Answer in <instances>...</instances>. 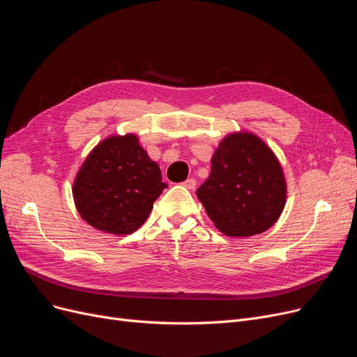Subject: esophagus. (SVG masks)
<instances>
[{
  "mask_svg": "<svg viewBox=\"0 0 357 357\" xmlns=\"http://www.w3.org/2000/svg\"><path fill=\"white\" fill-rule=\"evenodd\" d=\"M183 185H184L185 189L193 190V189L196 188V180H195V178H188V180H185V181L183 183Z\"/></svg>",
  "mask_w": 357,
  "mask_h": 357,
  "instance_id": "esophagus-1",
  "label": "esophagus"
}]
</instances>
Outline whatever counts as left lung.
Returning <instances> with one entry per match:
<instances>
[{
  "instance_id": "obj_1",
  "label": "left lung",
  "mask_w": 357,
  "mask_h": 357,
  "mask_svg": "<svg viewBox=\"0 0 357 357\" xmlns=\"http://www.w3.org/2000/svg\"><path fill=\"white\" fill-rule=\"evenodd\" d=\"M211 165L196 195L220 232L251 236L275 225L286 203V181L275 152L257 135H227Z\"/></svg>"
}]
</instances>
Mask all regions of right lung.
I'll return each mask as SVG.
<instances>
[{"instance_id": "right-lung-1", "label": "right lung", "mask_w": 357, "mask_h": 357, "mask_svg": "<svg viewBox=\"0 0 357 357\" xmlns=\"http://www.w3.org/2000/svg\"><path fill=\"white\" fill-rule=\"evenodd\" d=\"M167 184L161 169L139 145L137 135H113L101 141L78 169L73 196L87 224L126 235L148 219Z\"/></svg>"}]
</instances>
